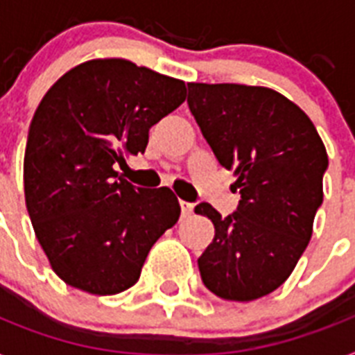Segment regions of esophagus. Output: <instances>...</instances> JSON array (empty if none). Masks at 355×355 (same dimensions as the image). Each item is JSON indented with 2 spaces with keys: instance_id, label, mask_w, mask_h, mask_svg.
Here are the masks:
<instances>
[{
  "instance_id": "34e87169",
  "label": "esophagus",
  "mask_w": 355,
  "mask_h": 355,
  "mask_svg": "<svg viewBox=\"0 0 355 355\" xmlns=\"http://www.w3.org/2000/svg\"><path fill=\"white\" fill-rule=\"evenodd\" d=\"M193 202H187V200H180V209H182V215H191L193 213Z\"/></svg>"
}]
</instances>
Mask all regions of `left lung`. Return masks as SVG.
<instances>
[{"instance_id": "left-lung-1", "label": "left lung", "mask_w": 355, "mask_h": 355, "mask_svg": "<svg viewBox=\"0 0 355 355\" xmlns=\"http://www.w3.org/2000/svg\"><path fill=\"white\" fill-rule=\"evenodd\" d=\"M187 107L218 164L237 175V209L207 202L195 213L215 226L198 257L204 286L227 301H253L290 277L322 204L327 149L312 120L286 96L239 83H187Z\"/></svg>"}]
</instances>
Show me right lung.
I'll use <instances>...</instances> for the list:
<instances>
[{
    "label": "right lung",
    "instance_id": "right-lung-1",
    "mask_svg": "<svg viewBox=\"0 0 355 355\" xmlns=\"http://www.w3.org/2000/svg\"><path fill=\"white\" fill-rule=\"evenodd\" d=\"M186 100V85L128 60H93L63 74L28 128L23 186L36 237L69 286L114 295L140 277L149 250L180 217L169 187L118 177L146 151L149 129Z\"/></svg>",
    "mask_w": 355,
    "mask_h": 355
}]
</instances>
